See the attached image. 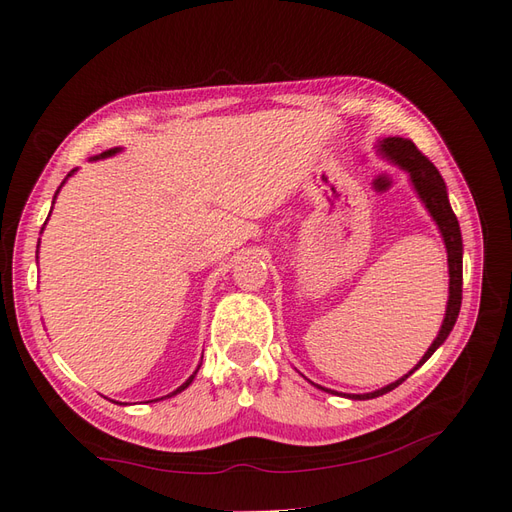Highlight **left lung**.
Segmentation results:
<instances>
[{"label":"left lung","instance_id":"left-lung-1","mask_svg":"<svg viewBox=\"0 0 512 512\" xmlns=\"http://www.w3.org/2000/svg\"><path fill=\"white\" fill-rule=\"evenodd\" d=\"M376 151L383 158L391 160L394 165H398L402 171L409 173L411 187L418 193L420 202L424 204V209L429 211V215L436 222L438 231L444 239V248H447V264H449V301H447V312H444V321L442 328L438 332L436 339L429 345V350L424 352V356L418 361V365L411 369L409 374L398 378L396 383H389L385 387H380L376 391H369V394H341L352 400H369V398H378L387 394V391L396 389L400 383L416 372L418 367L429 361L431 354L438 350V347L447 341V336L451 334L455 321H458L460 306H462V233H460V224L458 217H455L451 204H449V193H447V184H444L440 171L433 167V162L422 156L418 147L411 143L409 138H400V136H389L376 143ZM312 383V380H310ZM314 387H319L323 391H330V394H336V391L321 387L317 383H312Z\"/></svg>","mask_w":512,"mask_h":512}]
</instances>
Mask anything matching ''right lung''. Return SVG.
<instances>
[{"label": "right lung", "instance_id": "1", "mask_svg": "<svg viewBox=\"0 0 512 512\" xmlns=\"http://www.w3.org/2000/svg\"><path fill=\"white\" fill-rule=\"evenodd\" d=\"M118 151H121V147H114V149H107V151H103V154H99V156H92L90 160H103V158H110V156H114V154H118ZM74 171L76 169H72L70 173H68V176H65V180H68L70 176H74ZM65 180L61 182V187H63V184H65ZM61 187L57 189V193H54V200H57V195H59V191H61ZM54 200H52V204H54ZM50 217V215H48ZM43 226H46V224H43ZM41 231H43V228H41ZM37 253H39V250H37ZM202 365V363H200ZM200 365H198V369H200ZM198 369H195V372L187 378V380H184V383L176 389V391H171V394H167V396H162V398H171V396H176V394H180V391H184V389H187L191 383H193V378H195V374H198ZM162 398H156V400H162Z\"/></svg>", "mask_w": 512, "mask_h": 512}]
</instances>
